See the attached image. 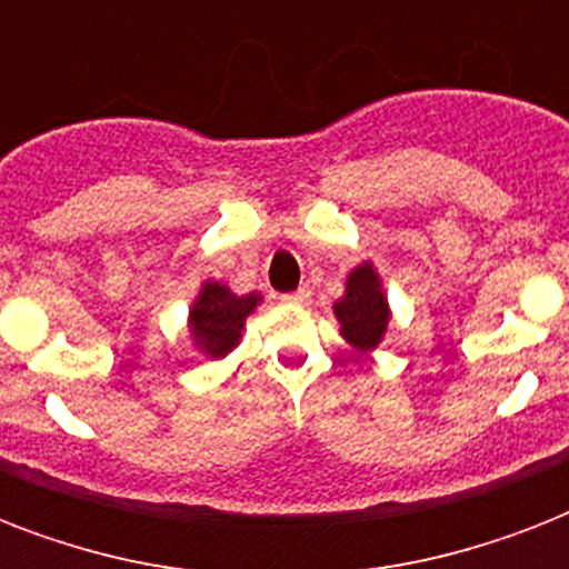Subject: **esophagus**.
<instances>
[{"mask_svg": "<svg viewBox=\"0 0 569 569\" xmlns=\"http://www.w3.org/2000/svg\"><path fill=\"white\" fill-rule=\"evenodd\" d=\"M280 301L292 303V307H307V303H310V289H298V292L292 295H283Z\"/></svg>", "mask_w": 569, "mask_h": 569, "instance_id": "obj_1", "label": "esophagus"}]
</instances>
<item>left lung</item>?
<instances>
[{
  "instance_id": "left-lung-1",
  "label": "left lung",
  "mask_w": 569,
  "mask_h": 569,
  "mask_svg": "<svg viewBox=\"0 0 569 569\" xmlns=\"http://www.w3.org/2000/svg\"><path fill=\"white\" fill-rule=\"evenodd\" d=\"M333 316L339 321L342 339L360 355H369L383 342L392 310H389L387 292H383L378 268L372 262H360L357 268H351L346 280V295L333 303Z\"/></svg>"
}]
</instances>
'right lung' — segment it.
<instances>
[{
  "label": "right lung",
  "instance_id": "1",
  "mask_svg": "<svg viewBox=\"0 0 569 569\" xmlns=\"http://www.w3.org/2000/svg\"><path fill=\"white\" fill-rule=\"evenodd\" d=\"M262 303V295H236L221 280L200 283L194 303L189 307V333L197 351L221 360L241 342L244 321Z\"/></svg>",
  "mask_w": 569,
  "mask_h": 569
}]
</instances>
